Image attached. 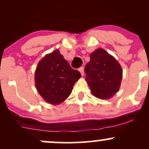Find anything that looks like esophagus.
Segmentation results:
<instances>
[{
    "label": "esophagus",
    "mask_w": 149,
    "mask_h": 149,
    "mask_svg": "<svg viewBox=\"0 0 149 149\" xmlns=\"http://www.w3.org/2000/svg\"><path fill=\"white\" fill-rule=\"evenodd\" d=\"M78 71H79V72L80 73L82 76H84V69H83V67H80V69H78Z\"/></svg>",
    "instance_id": "obj_1"
}]
</instances>
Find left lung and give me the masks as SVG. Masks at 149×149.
<instances>
[{"instance_id": "left-lung-1", "label": "left lung", "mask_w": 149, "mask_h": 149, "mask_svg": "<svg viewBox=\"0 0 149 149\" xmlns=\"http://www.w3.org/2000/svg\"><path fill=\"white\" fill-rule=\"evenodd\" d=\"M85 69V80L92 95L101 100H109L118 92L123 78L120 64L103 48L91 53Z\"/></svg>"}]
</instances>
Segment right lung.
<instances>
[{"label": "right lung", "instance_id": "add662e5", "mask_svg": "<svg viewBox=\"0 0 149 149\" xmlns=\"http://www.w3.org/2000/svg\"><path fill=\"white\" fill-rule=\"evenodd\" d=\"M80 76L57 49L46 54L38 62L34 76L35 86L45 102L58 105L69 97Z\"/></svg>", "mask_w": 149, "mask_h": 149}]
</instances>
